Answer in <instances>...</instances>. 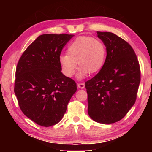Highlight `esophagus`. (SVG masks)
Listing matches in <instances>:
<instances>
[{
    "label": "esophagus",
    "mask_w": 152,
    "mask_h": 152,
    "mask_svg": "<svg viewBox=\"0 0 152 152\" xmlns=\"http://www.w3.org/2000/svg\"><path fill=\"white\" fill-rule=\"evenodd\" d=\"M77 87L80 88H84L85 87V84H84V83H78Z\"/></svg>",
    "instance_id": "obj_1"
}]
</instances>
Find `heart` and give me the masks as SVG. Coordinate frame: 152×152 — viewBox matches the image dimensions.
I'll list each match as a JSON object with an SVG mask.
<instances>
[{
    "label": "heart",
    "instance_id": "obj_1",
    "mask_svg": "<svg viewBox=\"0 0 152 152\" xmlns=\"http://www.w3.org/2000/svg\"><path fill=\"white\" fill-rule=\"evenodd\" d=\"M107 48L102 41L94 37L82 36L76 38L68 45L67 54L60 55L59 63L61 71L67 77H72L77 68L78 79H83L87 72L95 73L102 68L104 64Z\"/></svg>",
    "mask_w": 152,
    "mask_h": 152
}]
</instances>
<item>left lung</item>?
Instances as JSON below:
<instances>
[{"label": "left lung", "instance_id": "left-lung-1", "mask_svg": "<svg viewBox=\"0 0 152 152\" xmlns=\"http://www.w3.org/2000/svg\"><path fill=\"white\" fill-rule=\"evenodd\" d=\"M107 57L100 71L85 83L88 113L94 121L111 124L122 119L136 102L140 82V66L132 47L117 35L97 32Z\"/></svg>", "mask_w": 152, "mask_h": 152}]
</instances>
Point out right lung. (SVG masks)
Here are the masks:
<instances>
[{
  "label": "right lung",
  "instance_id": "obj_1",
  "mask_svg": "<svg viewBox=\"0 0 152 152\" xmlns=\"http://www.w3.org/2000/svg\"><path fill=\"white\" fill-rule=\"evenodd\" d=\"M73 34H44L29 45L18 62L14 93L25 115L42 126L57 124L77 91L61 72L59 58Z\"/></svg>",
  "mask_w": 152,
  "mask_h": 152
}]
</instances>
